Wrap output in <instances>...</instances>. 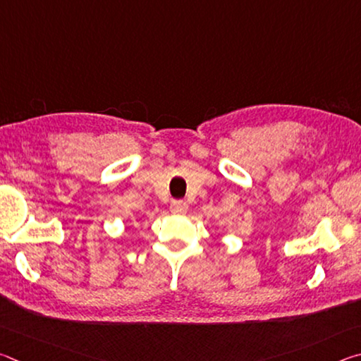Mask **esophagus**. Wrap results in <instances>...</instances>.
<instances>
[{
    "mask_svg": "<svg viewBox=\"0 0 361 361\" xmlns=\"http://www.w3.org/2000/svg\"><path fill=\"white\" fill-rule=\"evenodd\" d=\"M170 212L175 213V215H181V213L188 212V204L183 202V200H173L172 205H170Z\"/></svg>",
    "mask_w": 361,
    "mask_h": 361,
    "instance_id": "obj_1",
    "label": "esophagus"
}]
</instances>
